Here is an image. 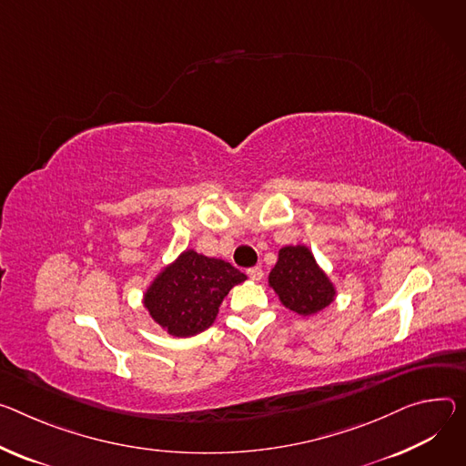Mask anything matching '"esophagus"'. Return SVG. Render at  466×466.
Listing matches in <instances>:
<instances>
[{
    "label": "esophagus",
    "instance_id": "34e87169",
    "mask_svg": "<svg viewBox=\"0 0 466 466\" xmlns=\"http://www.w3.org/2000/svg\"><path fill=\"white\" fill-rule=\"evenodd\" d=\"M247 275L252 279V280H260L264 277V271L262 268H248L247 269Z\"/></svg>",
    "mask_w": 466,
    "mask_h": 466
}]
</instances>
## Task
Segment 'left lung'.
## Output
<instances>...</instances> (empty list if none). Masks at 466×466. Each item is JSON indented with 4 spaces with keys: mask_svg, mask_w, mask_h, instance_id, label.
<instances>
[{
    "mask_svg": "<svg viewBox=\"0 0 466 466\" xmlns=\"http://www.w3.org/2000/svg\"><path fill=\"white\" fill-rule=\"evenodd\" d=\"M269 284L282 305L301 316H310L330 305L334 288L318 268L312 252L303 247H284L269 273Z\"/></svg>",
    "mask_w": 466,
    "mask_h": 466,
    "instance_id": "obj_1",
    "label": "left lung"
}]
</instances>
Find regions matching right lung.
Here are the masks:
<instances>
[{"label": "right lung", "instance_id": "right-lung-1", "mask_svg": "<svg viewBox=\"0 0 466 466\" xmlns=\"http://www.w3.org/2000/svg\"><path fill=\"white\" fill-rule=\"evenodd\" d=\"M245 279L225 260L186 250L147 289L145 307L168 334L195 336L216 321L228 291Z\"/></svg>", "mask_w": 466, "mask_h": 466}]
</instances>
